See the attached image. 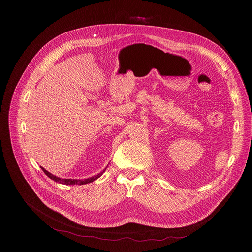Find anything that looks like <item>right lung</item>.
I'll use <instances>...</instances> for the list:
<instances>
[{
	"label": "right lung",
	"instance_id": "right-lung-1",
	"mask_svg": "<svg viewBox=\"0 0 252 252\" xmlns=\"http://www.w3.org/2000/svg\"><path fill=\"white\" fill-rule=\"evenodd\" d=\"M42 167V166H41ZM43 171L44 173L53 181H55L57 183H60V184H63V185H85V184H88V183H91V182H94L95 180H97L98 178H100L102 176V174L105 171V169L103 171H101V173L95 177H92V178H89V179H86V180H71V179H60V178H57L55 176H53L52 174H50L49 171H47L45 168H43Z\"/></svg>",
	"mask_w": 252,
	"mask_h": 252
}]
</instances>
